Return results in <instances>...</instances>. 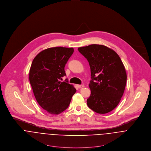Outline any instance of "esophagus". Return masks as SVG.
Listing matches in <instances>:
<instances>
[{"mask_svg":"<svg viewBox=\"0 0 151 151\" xmlns=\"http://www.w3.org/2000/svg\"><path fill=\"white\" fill-rule=\"evenodd\" d=\"M77 87H78V88H81L84 87V86H83V85H77Z\"/></svg>","mask_w":151,"mask_h":151,"instance_id":"1","label":"esophagus"}]
</instances>
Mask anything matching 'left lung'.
<instances>
[{
	"instance_id": "1",
	"label": "left lung",
	"mask_w": 151,
	"mask_h": 151,
	"mask_svg": "<svg viewBox=\"0 0 151 151\" xmlns=\"http://www.w3.org/2000/svg\"><path fill=\"white\" fill-rule=\"evenodd\" d=\"M91 68V93L87 105L96 113L105 114L119 104L124 93L127 74L120 58L113 49L92 44L78 48Z\"/></svg>"
}]
</instances>
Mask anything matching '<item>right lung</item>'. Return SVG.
<instances>
[{
    "instance_id": "add662e5",
    "label": "right lung",
    "mask_w": 151,
    "mask_h": 151,
    "mask_svg": "<svg viewBox=\"0 0 151 151\" xmlns=\"http://www.w3.org/2000/svg\"><path fill=\"white\" fill-rule=\"evenodd\" d=\"M74 52L73 47H55L45 49L34 59L29 80L35 99L47 112L59 114L68 107L76 89L68 83L65 65Z\"/></svg>"
}]
</instances>
